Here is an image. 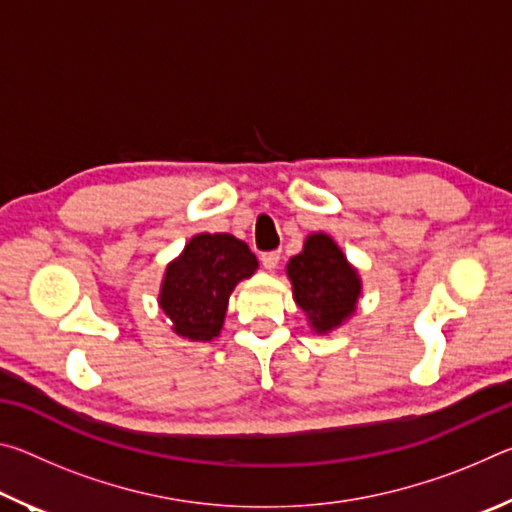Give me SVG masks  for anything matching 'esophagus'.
Listing matches in <instances>:
<instances>
[{
	"instance_id": "obj_1",
	"label": "esophagus",
	"mask_w": 512,
	"mask_h": 512,
	"mask_svg": "<svg viewBox=\"0 0 512 512\" xmlns=\"http://www.w3.org/2000/svg\"><path fill=\"white\" fill-rule=\"evenodd\" d=\"M259 259H262L264 268H268V271H275L277 264H280V253H277V250H268V253L259 255Z\"/></svg>"
}]
</instances>
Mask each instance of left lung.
Listing matches in <instances>:
<instances>
[{
    "mask_svg": "<svg viewBox=\"0 0 512 512\" xmlns=\"http://www.w3.org/2000/svg\"><path fill=\"white\" fill-rule=\"evenodd\" d=\"M293 296L316 332H329L348 318L361 291L359 275L327 235H311L287 266Z\"/></svg>",
    "mask_w": 512,
    "mask_h": 512,
    "instance_id": "left-lung-1",
    "label": "left lung"
}]
</instances>
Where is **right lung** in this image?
Here are the masks:
<instances>
[{
  "instance_id": "right-lung-1",
  "label": "right lung",
  "mask_w": 512,
  "mask_h": 512,
  "mask_svg": "<svg viewBox=\"0 0 512 512\" xmlns=\"http://www.w3.org/2000/svg\"><path fill=\"white\" fill-rule=\"evenodd\" d=\"M255 268L257 259L244 241L196 235L164 273L160 307L173 320V332L192 341L219 336L232 289Z\"/></svg>"
}]
</instances>
